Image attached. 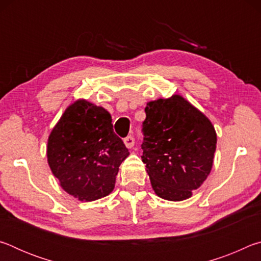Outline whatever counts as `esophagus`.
Wrapping results in <instances>:
<instances>
[{"instance_id": "esophagus-1", "label": "esophagus", "mask_w": 261, "mask_h": 261, "mask_svg": "<svg viewBox=\"0 0 261 261\" xmlns=\"http://www.w3.org/2000/svg\"><path fill=\"white\" fill-rule=\"evenodd\" d=\"M124 144H125V146L127 147V148H131V147H134V145H135V138L132 136H127L126 138H124Z\"/></svg>"}]
</instances>
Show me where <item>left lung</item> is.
Wrapping results in <instances>:
<instances>
[{
	"mask_svg": "<svg viewBox=\"0 0 261 261\" xmlns=\"http://www.w3.org/2000/svg\"><path fill=\"white\" fill-rule=\"evenodd\" d=\"M143 122V162L162 199L185 200L213 166L216 132L200 110L178 94L147 102Z\"/></svg>",
	"mask_w": 261,
	"mask_h": 261,
	"instance_id": "left-lung-1",
	"label": "left lung"
}]
</instances>
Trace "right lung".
<instances>
[{"instance_id":"right-lung-1","label":"right lung","mask_w":261,"mask_h":261,"mask_svg":"<svg viewBox=\"0 0 261 261\" xmlns=\"http://www.w3.org/2000/svg\"><path fill=\"white\" fill-rule=\"evenodd\" d=\"M129 154L115 135L110 114L84 99L65 109L48 137L51 173L65 192L81 201L108 196Z\"/></svg>"}]
</instances>
